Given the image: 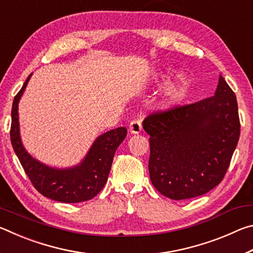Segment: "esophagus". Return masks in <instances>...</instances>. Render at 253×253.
<instances>
[{"label":"esophagus","mask_w":253,"mask_h":253,"mask_svg":"<svg viewBox=\"0 0 253 253\" xmlns=\"http://www.w3.org/2000/svg\"><path fill=\"white\" fill-rule=\"evenodd\" d=\"M142 122L138 121V119H134V121L130 122L129 130L131 134H139L142 131Z\"/></svg>","instance_id":"obj_1"}]
</instances>
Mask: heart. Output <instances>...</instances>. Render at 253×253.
Masks as SVG:
<instances>
[{
  "instance_id": "1",
  "label": "heart",
  "mask_w": 253,
  "mask_h": 253,
  "mask_svg": "<svg viewBox=\"0 0 253 253\" xmlns=\"http://www.w3.org/2000/svg\"><path fill=\"white\" fill-rule=\"evenodd\" d=\"M187 88H188V84L186 83V80H184L183 78H178L177 80H175L169 88V92H168L169 100V101L181 100L182 98L185 96Z\"/></svg>"
}]
</instances>
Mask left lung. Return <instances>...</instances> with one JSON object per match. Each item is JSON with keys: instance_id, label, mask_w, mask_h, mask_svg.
Segmentation results:
<instances>
[{"instance_id": "1", "label": "left lung", "mask_w": 253, "mask_h": 253, "mask_svg": "<svg viewBox=\"0 0 253 253\" xmlns=\"http://www.w3.org/2000/svg\"><path fill=\"white\" fill-rule=\"evenodd\" d=\"M149 177L166 198L185 200L222 182L240 137L238 102L220 76L215 96L157 110L144 119Z\"/></svg>"}]
</instances>
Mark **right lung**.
Returning <instances> with one entry per match:
<instances>
[{"label": "right lung", "instance_id": "right-lung-1", "mask_svg": "<svg viewBox=\"0 0 253 253\" xmlns=\"http://www.w3.org/2000/svg\"><path fill=\"white\" fill-rule=\"evenodd\" d=\"M30 77L31 75L14 97L10 129L12 146L25 174L36 190L51 200L63 203H78L93 199L108 179L115 152L125 139L127 129L119 127L98 137L84 162L77 168L68 169L48 168L30 156L20 139L18 104Z\"/></svg>", "mask_w": 253, "mask_h": 253}]
</instances>
